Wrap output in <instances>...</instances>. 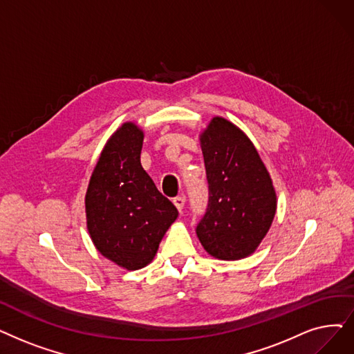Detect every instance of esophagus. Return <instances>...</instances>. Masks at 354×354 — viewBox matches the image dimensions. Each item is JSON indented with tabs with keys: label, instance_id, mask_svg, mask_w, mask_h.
<instances>
[{
	"label": "esophagus",
	"instance_id": "obj_1",
	"mask_svg": "<svg viewBox=\"0 0 354 354\" xmlns=\"http://www.w3.org/2000/svg\"><path fill=\"white\" fill-rule=\"evenodd\" d=\"M185 203H187V198L185 196H176L175 199H174V204H175V207L178 208V211L179 212H182L183 211V208H185Z\"/></svg>",
	"mask_w": 354,
	"mask_h": 354
}]
</instances>
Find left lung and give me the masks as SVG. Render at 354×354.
<instances>
[{"label": "left lung", "instance_id": "left-lung-1", "mask_svg": "<svg viewBox=\"0 0 354 354\" xmlns=\"http://www.w3.org/2000/svg\"><path fill=\"white\" fill-rule=\"evenodd\" d=\"M209 201L196 236L208 254L239 260L256 252L272 225L276 191L259 153L241 129L215 115L199 134Z\"/></svg>", "mask_w": 354, "mask_h": 354}]
</instances>
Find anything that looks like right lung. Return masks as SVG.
<instances>
[{
    "mask_svg": "<svg viewBox=\"0 0 354 354\" xmlns=\"http://www.w3.org/2000/svg\"><path fill=\"white\" fill-rule=\"evenodd\" d=\"M145 133L133 121L106 140L85 194L86 228L95 249L117 266L137 270L156 256L178 218L140 163Z\"/></svg>",
    "mask_w": 354,
    "mask_h": 354,
    "instance_id": "add662e5",
    "label": "right lung"
}]
</instances>
